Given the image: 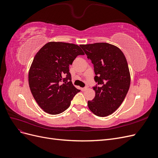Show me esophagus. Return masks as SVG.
Masks as SVG:
<instances>
[{
    "mask_svg": "<svg viewBox=\"0 0 158 158\" xmlns=\"http://www.w3.org/2000/svg\"><path fill=\"white\" fill-rule=\"evenodd\" d=\"M87 89V87H85V88H81V90L82 91V92H84V91H85Z\"/></svg>",
    "mask_w": 158,
    "mask_h": 158,
    "instance_id": "obj_1",
    "label": "esophagus"
}]
</instances>
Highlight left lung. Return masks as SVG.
Listing matches in <instances>:
<instances>
[{
  "instance_id": "left-lung-1",
  "label": "left lung",
  "mask_w": 158,
  "mask_h": 158,
  "mask_svg": "<svg viewBox=\"0 0 158 158\" xmlns=\"http://www.w3.org/2000/svg\"><path fill=\"white\" fill-rule=\"evenodd\" d=\"M92 60L98 85L93 87L95 98L88 102L89 110L95 115L112 114L125 99L131 84L127 59L121 50L107 43L80 45Z\"/></svg>"
}]
</instances>
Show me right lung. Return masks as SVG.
I'll list each match as a JSON object with an SVG mask.
<instances>
[{"label":"right lung","instance_id":"add662e5","mask_svg":"<svg viewBox=\"0 0 158 158\" xmlns=\"http://www.w3.org/2000/svg\"><path fill=\"white\" fill-rule=\"evenodd\" d=\"M80 46L64 42H49L37 52L29 70L28 82L33 98L47 113L57 114L68 109L80 92L71 82L69 66L78 55Z\"/></svg>","mask_w":158,"mask_h":158}]
</instances>
